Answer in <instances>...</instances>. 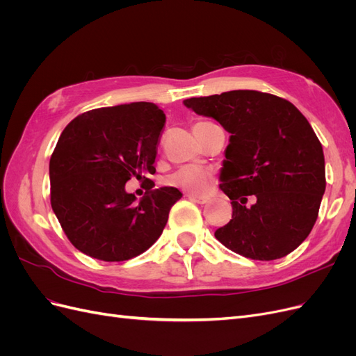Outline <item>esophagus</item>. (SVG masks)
Segmentation results:
<instances>
[{
    "label": "esophagus",
    "mask_w": 356,
    "mask_h": 356,
    "mask_svg": "<svg viewBox=\"0 0 356 356\" xmlns=\"http://www.w3.org/2000/svg\"><path fill=\"white\" fill-rule=\"evenodd\" d=\"M188 199L193 200L195 203H199V204H207L209 202V197L207 196H196V195H188Z\"/></svg>",
    "instance_id": "34e87169"
}]
</instances>
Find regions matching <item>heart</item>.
<instances>
[{
  "label": "heart",
  "instance_id": "obj_1",
  "mask_svg": "<svg viewBox=\"0 0 356 356\" xmlns=\"http://www.w3.org/2000/svg\"><path fill=\"white\" fill-rule=\"evenodd\" d=\"M213 182V174L202 166L188 165L182 166L168 178V184L191 193V195H202Z\"/></svg>",
  "mask_w": 356,
  "mask_h": 356
}]
</instances>
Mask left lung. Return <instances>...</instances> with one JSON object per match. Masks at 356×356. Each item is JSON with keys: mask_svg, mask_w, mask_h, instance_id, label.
<instances>
[{"mask_svg": "<svg viewBox=\"0 0 356 356\" xmlns=\"http://www.w3.org/2000/svg\"><path fill=\"white\" fill-rule=\"evenodd\" d=\"M184 105L230 134L220 188L233 213L215 238L252 260L293 252L314 229L327 184L324 152L306 117L289 101L257 90L190 98Z\"/></svg>", "mask_w": 356, "mask_h": 356, "instance_id": "obj_1", "label": "left lung"}]
</instances>
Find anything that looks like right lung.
<instances>
[{
    "instance_id": "1",
    "label": "right lung",
    "mask_w": 356,
    "mask_h": 356,
    "mask_svg": "<svg viewBox=\"0 0 356 356\" xmlns=\"http://www.w3.org/2000/svg\"><path fill=\"white\" fill-rule=\"evenodd\" d=\"M166 115L156 104L132 102L77 115L50 157V202L70 242L102 261L143 254L163 232L182 197L174 187L153 188L157 144ZM143 181L139 202L124 186Z\"/></svg>"
}]
</instances>
